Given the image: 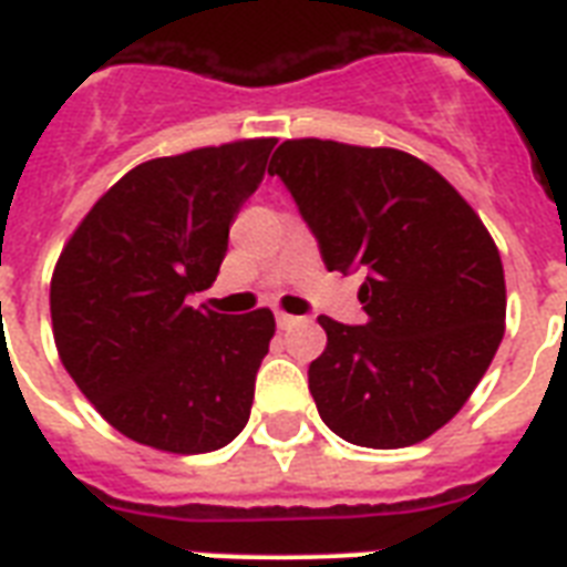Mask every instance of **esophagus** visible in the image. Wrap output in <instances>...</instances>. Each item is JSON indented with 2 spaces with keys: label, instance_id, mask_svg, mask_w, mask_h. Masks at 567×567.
I'll use <instances>...</instances> for the list:
<instances>
[{
  "label": "esophagus",
  "instance_id": "34e87169",
  "mask_svg": "<svg viewBox=\"0 0 567 567\" xmlns=\"http://www.w3.org/2000/svg\"><path fill=\"white\" fill-rule=\"evenodd\" d=\"M306 323V318H297V315H285V311H276V327L279 329H293Z\"/></svg>",
  "mask_w": 567,
  "mask_h": 567
}]
</instances>
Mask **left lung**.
Returning <instances> with one entry per match:
<instances>
[{"instance_id":"left-lung-1","label":"left lung","mask_w":567,"mask_h":567,"mask_svg":"<svg viewBox=\"0 0 567 567\" xmlns=\"http://www.w3.org/2000/svg\"><path fill=\"white\" fill-rule=\"evenodd\" d=\"M329 270H362L364 323L318 318L309 391L350 444L409 447L465 405L503 341L501 252L471 205L400 150L285 141L270 158Z\"/></svg>"}]
</instances>
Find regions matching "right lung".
<instances>
[{"instance_id":"right-lung-1","label":"right lung","mask_w":567,"mask_h":567,"mask_svg":"<svg viewBox=\"0 0 567 567\" xmlns=\"http://www.w3.org/2000/svg\"><path fill=\"white\" fill-rule=\"evenodd\" d=\"M274 146L258 137L137 164L58 258V355L96 412L137 444L208 453L247 426L274 315H217L188 297L220 274L229 226Z\"/></svg>"}]
</instances>
